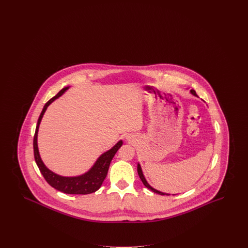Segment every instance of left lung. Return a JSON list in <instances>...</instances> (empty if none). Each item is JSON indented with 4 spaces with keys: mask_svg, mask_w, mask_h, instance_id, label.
Listing matches in <instances>:
<instances>
[{
    "mask_svg": "<svg viewBox=\"0 0 248 248\" xmlns=\"http://www.w3.org/2000/svg\"><path fill=\"white\" fill-rule=\"evenodd\" d=\"M192 94H194V95H196L197 96V94H196V92L194 91V90H191L190 91ZM138 173H139V176L140 177V179H141L142 182H143V184L145 185V187H147L148 189H151V190H153L154 192L155 193H158V194H161V195H170V194H167V193H164V192H161V191H159V190H157V189H154V188H152L149 184H148V182L146 181V179H145V177L143 176V173H142L141 167H140V165H138Z\"/></svg>",
    "mask_w": 248,
    "mask_h": 248,
    "instance_id": "8db88e82",
    "label": "left lung"
}]
</instances>
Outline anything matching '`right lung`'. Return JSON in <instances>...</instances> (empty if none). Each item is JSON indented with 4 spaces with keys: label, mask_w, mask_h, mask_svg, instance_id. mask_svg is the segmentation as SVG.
I'll return each mask as SVG.
<instances>
[{
    "label": "right lung",
    "mask_w": 248,
    "mask_h": 248,
    "mask_svg": "<svg viewBox=\"0 0 248 248\" xmlns=\"http://www.w3.org/2000/svg\"><path fill=\"white\" fill-rule=\"evenodd\" d=\"M69 87H65L61 89L58 94L54 97H52L46 104L44 107L40 117L38 119L37 125H36L35 134L33 138V152H34V159L36 164L38 165L42 175L45 177V179L47 181L48 184L52 186L53 188L58 189L61 192L68 193V194H89L96 191L99 189L106 178L108 170L110 165V162L112 158L114 157L115 154L117 153L121 146L123 145V141H120L109 151H108L105 154H102L97 161L95 162L94 166L83 176L80 177H61L52 171H50L46 165H44L39 151H38V145H37V134L39 129V124L41 123V120L43 118V115L45 111L46 110L47 107L56 99L63 94Z\"/></svg>",
    "instance_id": "add662e5"
}]
</instances>
